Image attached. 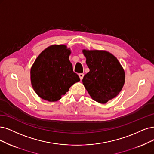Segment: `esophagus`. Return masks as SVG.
Masks as SVG:
<instances>
[{
  "instance_id": "esophagus-1",
  "label": "esophagus",
  "mask_w": 154,
  "mask_h": 154,
  "mask_svg": "<svg viewBox=\"0 0 154 154\" xmlns=\"http://www.w3.org/2000/svg\"><path fill=\"white\" fill-rule=\"evenodd\" d=\"M79 77H80L81 80H82V79H83V77H84V74L83 73H79Z\"/></svg>"
}]
</instances>
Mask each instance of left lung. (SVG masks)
Returning a JSON list of instances; mask_svg holds the SVG:
<instances>
[{"label":"left lung","instance_id":"left-lung-1","mask_svg":"<svg viewBox=\"0 0 154 154\" xmlns=\"http://www.w3.org/2000/svg\"><path fill=\"white\" fill-rule=\"evenodd\" d=\"M89 72L85 75L82 83L94 100L106 103L121 92L125 82L123 68L116 57L105 51L86 50Z\"/></svg>","mask_w":154,"mask_h":154}]
</instances>
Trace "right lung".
Returning a JSON list of instances; mask_svg holds the SVG:
<instances>
[{
  "mask_svg": "<svg viewBox=\"0 0 154 154\" xmlns=\"http://www.w3.org/2000/svg\"><path fill=\"white\" fill-rule=\"evenodd\" d=\"M70 53L65 45H52L38 55L31 68L30 79L39 97L51 102L58 101L80 81L73 71Z\"/></svg>",
  "mask_w": 154,
  "mask_h": 154,
  "instance_id": "1",
  "label": "right lung"
}]
</instances>
